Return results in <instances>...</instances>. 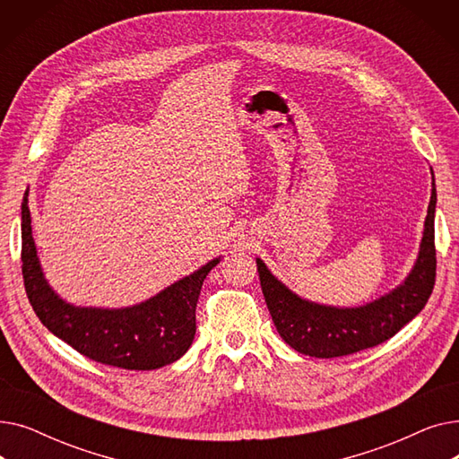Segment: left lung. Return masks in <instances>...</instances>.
<instances>
[{
	"instance_id": "8db88e82",
	"label": "left lung",
	"mask_w": 459,
	"mask_h": 459,
	"mask_svg": "<svg viewBox=\"0 0 459 459\" xmlns=\"http://www.w3.org/2000/svg\"><path fill=\"white\" fill-rule=\"evenodd\" d=\"M436 178L417 260L407 277L391 292L359 307H333L308 301L279 281L264 260L256 268L264 299L282 341L310 357L331 359L357 353L389 341L428 303L436 284Z\"/></svg>"
}]
</instances>
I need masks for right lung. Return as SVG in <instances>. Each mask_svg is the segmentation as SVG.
<instances>
[{
    "label": "right lung",
    "mask_w": 459,
    "mask_h": 459,
    "mask_svg": "<svg viewBox=\"0 0 459 459\" xmlns=\"http://www.w3.org/2000/svg\"><path fill=\"white\" fill-rule=\"evenodd\" d=\"M30 193L22 203V273L35 315L48 331L96 363L156 370L178 360L195 339V308L215 256L141 303L104 308L65 301L44 277L31 230Z\"/></svg>",
    "instance_id": "obj_1"
}]
</instances>
